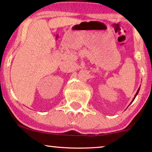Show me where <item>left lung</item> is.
Listing matches in <instances>:
<instances>
[{
	"instance_id": "8db88e82",
	"label": "left lung",
	"mask_w": 152,
	"mask_h": 152,
	"mask_svg": "<svg viewBox=\"0 0 152 152\" xmlns=\"http://www.w3.org/2000/svg\"><path fill=\"white\" fill-rule=\"evenodd\" d=\"M139 90H140V88H138V91H137L136 94V95H135V97H134V99H133V101H134V99H135V98H136V95H138V91H139ZM133 101H132V102H133Z\"/></svg>"
}]
</instances>
